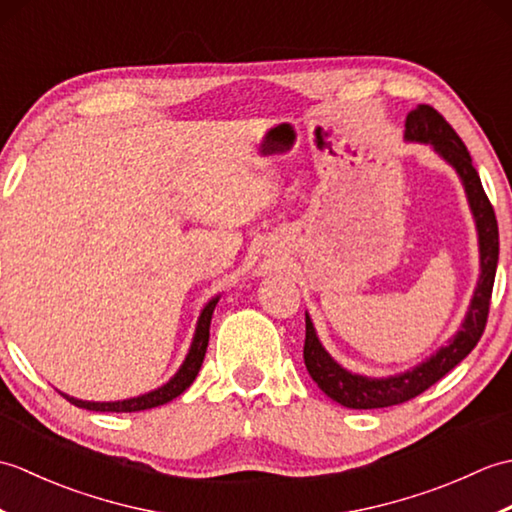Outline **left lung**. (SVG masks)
Wrapping results in <instances>:
<instances>
[{
    "label": "left lung",
    "mask_w": 512,
    "mask_h": 512,
    "mask_svg": "<svg viewBox=\"0 0 512 512\" xmlns=\"http://www.w3.org/2000/svg\"><path fill=\"white\" fill-rule=\"evenodd\" d=\"M405 136L418 143H429L438 154L449 160L460 173L464 182L466 195H469L471 209L480 231V255H482V275L477 281L475 295L471 301L469 314L462 323V330L453 336V341L442 347L438 354H433L427 363L418 365L407 374L391 378H365L345 372L341 365H336L330 354L323 350L317 334H314L312 321L306 317V343H303V361L314 383L319 385L325 396L350 409H378L394 407L400 402L420 396L431 385H436L442 376H447L451 369L462 363L477 341L482 339L488 308H491V295L495 284V270L499 257V231L493 204L482 187V180L477 176L469 149L462 143V138L455 134V129L444 121V116L433 110L431 105H418L416 110L407 114Z\"/></svg>",
    "instance_id": "8db88e82"
}]
</instances>
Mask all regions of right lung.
Returning <instances> with one entry per match:
<instances>
[{
    "label": "right lung",
    "instance_id": "1",
    "mask_svg": "<svg viewBox=\"0 0 512 512\" xmlns=\"http://www.w3.org/2000/svg\"><path fill=\"white\" fill-rule=\"evenodd\" d=\"M215 303L217 299L206 303V308L200 314V321H198V330H195L193 336V345L189 350L187 361L182 363L180 372L173 376L165 387H160L156 391H151V394L145 396H138V398H129V400H118V402H88V400H76L61 394L65 400H70L74 407H81V409H90V411H114V413H127V411H143V409H154L158 405H165V402L178 398L184 389H187L195 376H198L202 361H204V354H206V345H209V328H211V317H213V310H215Z\"/></svg>",
    "mask_w": 512,
    "mask_h": 512
}]
</instances>
